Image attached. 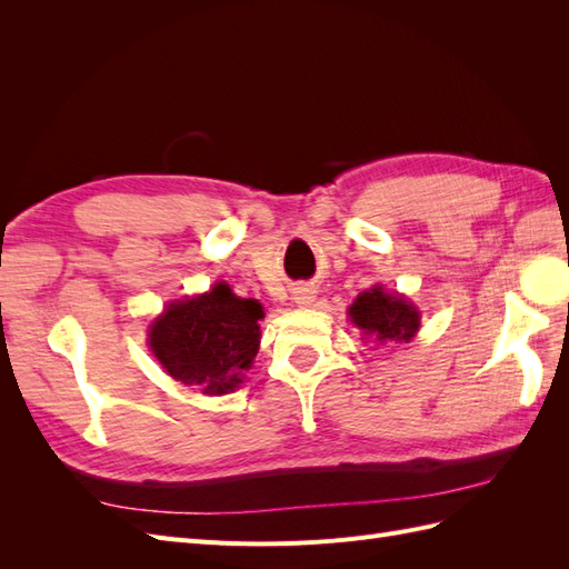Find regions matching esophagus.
<instances>
[{
	"label": "esophagus",
	"mask_w": 569,
	"mask_h": 569,
	"mask_svg": "<svg viewBox=\"0 0 569 569\" xmlns=\"http://www.w3.org/2000/svg\"><path fill=\"white\" fill-rule=\"evenodd\" d=\"M313 295L316 291H311V289H299L297 295H295V299H297V303H301V306H308L313 301Z\"/></svg>",
	"instance_id": "1"
}]
</instances>
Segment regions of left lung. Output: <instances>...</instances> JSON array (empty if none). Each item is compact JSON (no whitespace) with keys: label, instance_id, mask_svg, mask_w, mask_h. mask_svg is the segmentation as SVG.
<instances>
[{"label":"left lung","instance_id":"obj_1","mask_svg":"<svg viewBox=\"0 0 569 569\" xmlns=\"http://www.w3.org/2000/svg\"><path fill=\"white\" fill-rule=\"evenodd\" d=\"M349 316L358 325V330H363L377 341L403 343L416 337L420 327V313L416 311V306L396 295H387L382 287L363 291L353 301Z\"/></svg>","mask_w":569,"mask_h":569}]
</instances>
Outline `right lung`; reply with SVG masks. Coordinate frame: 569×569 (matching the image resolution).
<instances>
[{"label":"right lung","instance_id":"1","mask_svg":"<svg viewBox=\"0 0 569 569\" xmlns=\"http://www.w3.org/2000/svg\"><path fill=\"white\" fill-rule=\"evenodd\" d=\"M263 308L220 282L209 295L170 303L151 325L149 347L173 380L203 393H228L242 382L261 341Z\"/></svg>","mask_w":569,"mask_h":569}]
</instances>
